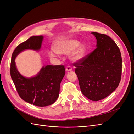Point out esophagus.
Listing matches in <instances>:
<instances>
[{"instance_id":"esophagus-1","label":"esophagus","mask_w":134,"mask_h":134,"mask_svg":"<svg viewBox=\"0 0 134 134\" xmlns=\"http://www.w3.org/2000/svg\"><path fill=\"white\" fill-rule=\"evenodd\" d=\"M72 70V68L71 66H70V65H68L66 66V71H71Z\"/></svg>"}]
</instances>
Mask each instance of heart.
Returning <instances> with one entry per match:
<instances>
[{
    "label": "heart",
    "instance_id": "obj_1",
    "mask_svg": "<svg viewBox=\"0 0 134 134\" xmlns=\"http://www.w3.org/2000/svg\"><path fill=\"white\" fill-rule=\"evenodd\" d=\"M79 45L80 42L76 40H68L58 42L54 44L55 50L51 49L49 52V55L51 58H55L58 55V53L65 55L69 54L74 51ZM86 51V47L84 44H81L72 53L71 59L75 61L80 60L84 57Z\"/></svg>",
    "mask_w": 134,
    "mask_h": 134
}]
</instances>
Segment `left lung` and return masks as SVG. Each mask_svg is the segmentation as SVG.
I'll return each instance as SVG.
<instances>
[{"mask_svg":"<svg viewBox=\"0 0 134 134\" xmlns=\"http://www.w3.org/2000/svg\"><path fill=\"white\" fill-rule=\"evenodd\" d=\"M97 48L74 64L82 94L89 99H103L118 87L121 76L122 59L119 47L108 36L91 33Z\"/></svg>","mask_w":134,"mask_h":134,"instance_id":"left-lung-1","label":"left lung"}]
</instances>
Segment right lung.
<instances>
[{
  "mask_svg": "<svg viewBox=\"0 0 134 134\" xmlns=\"http://www.w3.org/2000/svg\"><path fill=\"white\" fill-rule=\"evenodd\" d=\"M43 39L42 36H32L21 43L14 50L10 64V75L20 97L36 106L44 107L54 103L60 91V85L65 74L64 65H47L42 67L35 77L26 78L16 67L15 58L25 49L38 51Z\"/></svg>",
  "mask_w": 134,
  "mask_h": 134,
  "instance_id": "1",
  "label": "right lung"
}]
</instances>
